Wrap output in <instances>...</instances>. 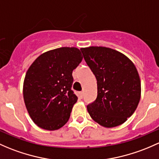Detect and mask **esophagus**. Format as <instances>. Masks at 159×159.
Masks as SVG:
<instances>
[{
  "label": "esophagus",
  "instance_id": "1",
  "mask_svg": "<svg viewBox=\"0 0 159 159\" xmlns=\"http://www.w3.org/2000/svg\"><path fill=\"white\" fill-rule=\"evenodd\" d=\"M79 96L80 98H82L83 96H84V91H81V92H79Z\"/></svg>",
  "mask_w": 159,
  "mask_h": 159
}]
</instances>
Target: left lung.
Wrapping results in <instances>:
<instances>
[{"label": "left lung", "mask_w": 159, "mask_h": 159, "mask_svg": "<svg viewBox=\"0 0 159 159\" xmlns=\"http://www.w3.org/2000/svg\"><path fill=\"white\" fill-rule=\"evenodd\" d=\"M81 51L98 84L96 100L87 106L90 116L103 127L123 124L134 113L141 98L136 66L125 55L110 48L90 46Z\"/></svg>", "instance_id": "8db88e82"}]
</instances>
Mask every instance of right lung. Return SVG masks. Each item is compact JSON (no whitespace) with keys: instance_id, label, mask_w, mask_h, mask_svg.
Returning a JSON list of instances; mask_svg holds the SVG:
<instances>
[{"instance_id":"obj_1","label":"right lung","mask_w":159,"mask_h":159,"mask_svg":"<svg viewBox=\"0 0 159 159\" xmlns=\"http://www.w3.org/2000/svg\"><path fill=\"white\" fill-rule=\"evenodd\" d=\"M75 47H61L43 53L26 71L23 99L35 124L56 130L68 122L78 97L71 90L73 70L82 61Z\"/></svg>"}]
</instances>
